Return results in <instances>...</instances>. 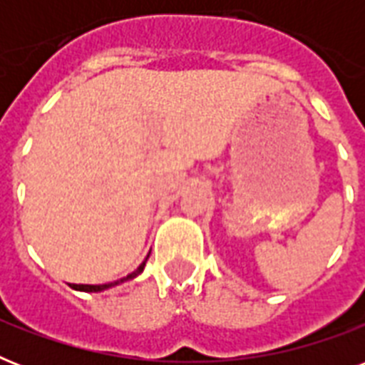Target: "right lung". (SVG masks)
Returning <instances> with one entry per match:
<instances>
[{
  "label": "right lung",
  "mask_w": 365,
  "mask_h": 365,
  "mask_svg": "<svg viewBox=\"0 0 365 365\" xmlns=\"http://www.w3.org/2000/svg\"><path fill=\"white\" fill-rule=\"evenodd\" d=\"M143 265H145V261H143L142 265L138 267L136 271L130 272V274H128V277L121 278V280H117V282H111V284H100V286H91V284H71V288H73V289H81V292H102V289H108V288H111V286H117V284L125 282V280H130V278L138 277V274H140V272L143 271Z\"/></svg>",
  "instance_id": "right-lung-1"
}]
</instances>
